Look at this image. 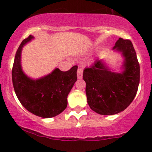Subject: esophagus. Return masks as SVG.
I'll list each match as a JSON object with an SVG mask.
<instances>
[{"mask_svg":"<svg viewBox=\"0 0 152 152\" xmlns=\"http://www.w3.org/2000/svg\"><path fill=\"white\" fill-rule=\"evenodd\" d=\"M82 74H83V70L81 67H79L77 70V77L78 79H81L82 77Z\"/></svg>","mask_w":152,"mask_h":152,"instance_id":"obj_1","label":"esophagus"}]
</instances>
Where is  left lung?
<instances>
[{
	"label": "left lung",
	"mask_w": 152,
	"mask_h": 152,
	"mask_svg": "<svg viewBox=\"0 0 152 152\" xmlns=\"http://www.w3.org/2000/svg\"><path fill=\"white\" fill-rule=\"evenodd\" d=\"M113 49L124 57L121 71H113L102 59H97L83 72L87 103L92 110L103 115L126 109L140 83V65L131 41L119 38Z\"/></svg>",
	"instance_id": "left-lung-1"
}]
</instances>
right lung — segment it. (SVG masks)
I'll return each instance as SVG.
<instances>
[{
	"mask_svg": "<svg viewBox=\"0 0 152 152\" xmlns=\"http://www.w3.org/2000/svg\"><path fill=\"white\" fill-rule=\"evenodd\" d=\"M29 35L23 39L16 52L12 67V83L21 104L32 114L44 118L55 117L65 110L67 95L77 80L76 65L67 71L55 68L43 77H28L21 66L23 47L34 39Z\"/></svg>",
	"mask_w": 152,
	"mask_h": 152,
	"instance_id": "add662e5",
	"label": "right lung"
}]
</instances>
